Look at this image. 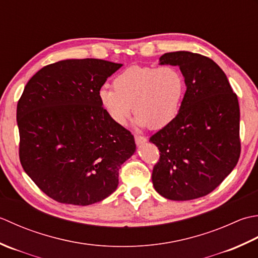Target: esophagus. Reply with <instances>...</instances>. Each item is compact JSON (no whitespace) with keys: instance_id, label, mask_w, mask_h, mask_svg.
<instances>
[{"instance_id":"34e87169","label":"esophagus","mask_w":258,"mask_h":258,"mask_svg":"<svg viewBox=\"0 0 258 258\" xmlns=\"http://www.w3.org/2000/svg\"><path fill=\"white\" fill-rule=\"evenodd\" d=\"M135 141L137 145H141V144H145L147 141V138L144 136H140V135H135Z\"/></svg>"}]
</instances>
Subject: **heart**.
Returning <instances> with one entry per match:
<instances>
[{
	"instance_id": "obj_1",
	"label": "heart",
	"mask_w": 258,
	"mask_h": 258,
	"mask_svg": "<svg viewBox=\"0 0 258 258\" xmlns=\"http://www.w3.org/2000/svg\"><path fill=\"white\" fill-rule=\"evenodd\" d=\"M112 87H102L98 94L113 122L124 124L134 107L137 124L159 129L177 117L186 81L181 71L173 66L131 67L113 79Z\"/></svg>"
}]
</instances>
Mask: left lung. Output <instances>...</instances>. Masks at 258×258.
<instances>
[{
    "label": "left lung",
    "mask_w": 258,
    "mask_h": 258,
    "mask_svg": "<svg viewBox=\"0 0 258 258\" xmlns=\"http://www.w3.org/2000/svg\"><path fill=\"white\" fill-rule=\"evenodd\" d=\"M159 60L179 67L187 90L177 117L149 139L160 155L152 183L167 199L191 201L212 192L237 165L238 99L224 71L207 56L177 51Z\"/></svg>",
    "instance_id": "left-lung-1"
}]
</instances>
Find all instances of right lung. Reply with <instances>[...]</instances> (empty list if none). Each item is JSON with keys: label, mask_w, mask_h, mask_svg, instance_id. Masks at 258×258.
Instances as JSON below:
<instances>
[{"label": "right lung", "mask_w": 258, "mask_h": 258, "mask_svg": "<svg viewBox=\"0 0 258 258\" xmlns=\"http://www.w3.org/2000/svg\"><path fill=\"white\" fill-rule=\"evenodd\" d=\"M121 66L63 60L26 83L17 108L20 162L57 203L87 206L111 195L120 167L136 150L134 136L99 101V90Z\"/></svg>", "instance_id": "obj_1"}]
</instances>
